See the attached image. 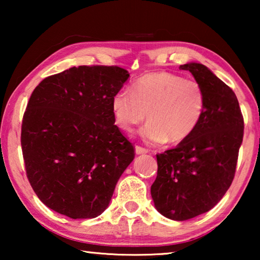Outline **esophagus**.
<instances>
[{"label":"esophagus","instance_id":"esophagus-1","mask_svg":"<svg viewBox=\"0 0 260 260\" xmlns=\"http://www.w3.org/2000/svg\"><path fill=\"white\" fill-rule=\"evenodd\" d=\"M147 152H148L147 149H144L142 147H139V146L135 147V153H136V155H144V153H147Z\"/></svg>","mask_w":260,"mask_h":260}]
</instances>
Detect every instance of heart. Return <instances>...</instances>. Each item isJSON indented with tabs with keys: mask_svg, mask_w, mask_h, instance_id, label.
<instances>
[{
	"mask_svg": "<svg viewBox=\"0 0 260 260\" xmlns=\"http://www.w3.org/2000/svg\"><path fill=\"white\" fill-rule=\"evenodd\" d=\"M111 108L117 126L132 132L147 117L149 122L141 136L151 146L167 140L179 143L188 139L203 117L205 94L195 80L167 72H153L139 78L132 93L120 90L114 94Z\"/></svg>",
	"mask_w": 260,
	"mask_h": 260,
	"instance_id": "obj_1",
	"label": "heart"
}]
</instances>
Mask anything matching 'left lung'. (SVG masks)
Instances as JSON below:
<instances>
[{
    "label": "left lung",
    "mask_w": 260,
    "mask_h": 260,
    "mask_svg": "<svg viewBox=\"0 0 260 260\" xmlns=\"http://www.w3.org/2000/svg\"><path fill=\"white\" fill-rule=\"evenodd\" d=\"M179 69L190 72L203 88L205 109L188 139L157 155L151 197L160 214L183 221L208 212L231 187L244 121L235 93L210 69L195 61Z\"/></svg>",
    "instance_id": "obj_1"
}]
</instances>
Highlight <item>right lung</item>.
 Wrapping results in <instances>:
<instances>
[{
  "label": "right lung",
  "instance_id": "1",
  "mask_svg": "<svg viewBox=\"0 0 260 260\" xmlns=\"http://www.w3.org/2000/svg\"><path fill=\"white\" fill-rule=\"evenodd\" d=\"M128 78L118 67L82 65L46 78L30 95L21 149L30 186L49 209L89 219L109 206L134 159L111 108Z\"/></svg>",
  "mask_w": 260,
  "mask_h": 260
}]
</instances>
